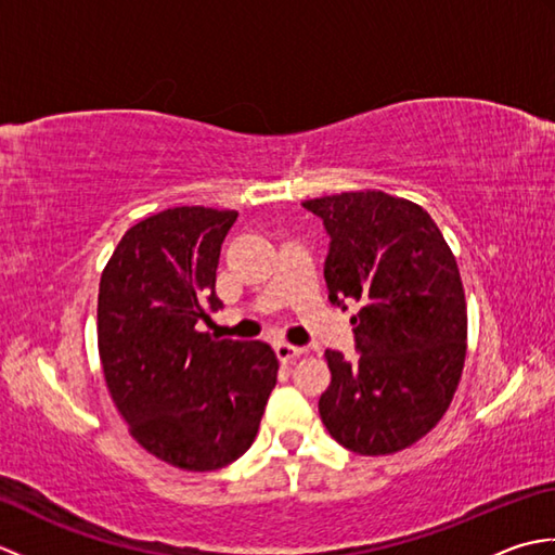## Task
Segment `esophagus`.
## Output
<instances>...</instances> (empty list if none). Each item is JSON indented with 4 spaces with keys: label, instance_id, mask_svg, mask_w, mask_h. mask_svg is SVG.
<instances>
[{
    "label": "esophagus",
    "instance_id": "esophagus-1",
    "mask_svg": "<svg viewBox=\"0 0 555 555\" xmlns=\"http://www.w3.org/2000/svg\"><path fill=\"white\" fill-rule=\"evenodd\" d=\"M274 350H276V358H279L281 362H291V360H296V358H300L302 352H305V348L291 346V344H276V346H274Z\"/></svg>",
    "mask_w": 555,
    "mask_h": 555
}]
</instances>
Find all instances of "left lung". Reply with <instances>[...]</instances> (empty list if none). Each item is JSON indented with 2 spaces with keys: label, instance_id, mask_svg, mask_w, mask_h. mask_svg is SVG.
I'll list each match as a JSON object with an SVG mask.
<instances>
[{
  "label": "left lung",
  "instance_id": "1",
  "mask_svg": "<svg viewBox=\"0 0 555 555\" xmlns=\"http://www.w3.org/2000/svg\"><path fill=\"white\" fill-rule=\"evenodd\" d=\"M302 207L332 235L328 300L360 305L350 317L358 362L324 352L332 372L320 398L324 427L352 453L403 451L439 424L463 376L467 305L455 255L405 197L352 191Z\"/></svg>",
  "mask_w": 555,
  "mask_h": 555
}]
</instances>
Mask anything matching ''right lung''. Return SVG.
<instances>
[{
    "instance_id": "right-lung-1",
    "label": "right lung",
    "mask_w": 555,
    "mask_h": 555,
    "mask_svg": "<svg viewBox=\"0 0 555 555\" xmlns=\"http://www.w3.org/2000/svg\"><path fill=\"white\" fill-rule=\"evenodd\" d=\"M238 211L171 207L124 233L100 279L98 348L116 410L150 455L211 473L253 446L279 360L264 340L197 332Z\"/></svg>"
}]
</instances>
